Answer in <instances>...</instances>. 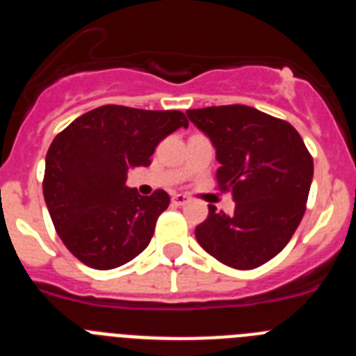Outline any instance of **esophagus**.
Instances as JSON below:
<instances>
[{
	"label": "esophagus",
	"mask_w": 356,
	"mask_h": 356,
	"mask_svg": "<svg viewBox=\"0 0 356 356\" xmlns=\"http://www.w3.org/2000/svg\"><path fill=\"white\" fill-rule=\"evenodd\" d=\"M187 201H188V197L184 196V194H172V197H171V203H172V205H176V207L185 205Z\"/></svg>",
	"instance_id": "1"
}]
</instances>
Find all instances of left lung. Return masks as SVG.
<instances>
[{
	"mask_svg": "<svg viewBox=\"0 0 356 356\" xmlns=\"http://www.w3.org/2000/svg\"><path fill=\"white\" fill-rule=\"evenodd\" d=\"M216 147L221 191L235 201L234 216L217 213L197 225L200 246L235 269H254L287 246L303 219L314 160L287 121L246 105L187 110Z\"/></svg>",
	"mask_w": 356,
	"mask_h": 356,
	"instance_id": "left-lung-1",
	"label": "left lung"
}]
</instances>
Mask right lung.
Listing matches in <instances>:
<instances>
[{"label":"right lung","mask_w":356,"mask_h":356,"mask_svg":"<svg viewBox=\"0 0 356 356\" xmlns=\"http://www.w3.org/2000/svg\"><path fill=\"white\" fill-rule=\"evenodd\" d=\"M187 127L180 110L105 105L53 139L44 201L56 234L80 262L106 271L146 250L169 196L165 191L140 196L127 187L128 171L149 165L156 144Z\"/></svg>","instance_id":"add662e5"}]
</instances>
